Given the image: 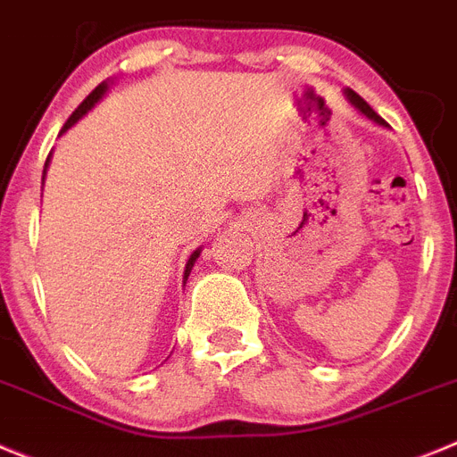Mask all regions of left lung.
Segmentation results:
<instances>
[{"label":"left lung","instance_id":"left-lung-1","mask_svg":"<svg viewBox=\"0 0 457 457\" xmlns=\"http://www.w3.org/2000/svg\"><path fill=\"white\" fill-rule=\"evenodd\" d=\"M344 93H346L348 102H351V104H353V106H355V109H357V111H360L361 116H367V118H369V120H373V122H376V125H380V127H387V122L382 120V118H380V116H378L376 111H373V109H371V106H369V104H367V102H364V100H361V97H360V96H357L355 90L346 88V90H344Z\"/></svg>","mask_w":457,"mask_h":457}]
</instances>
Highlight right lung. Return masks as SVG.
<instances>
[{"mask_svg":"<svg viewBox=\"0 0 457 457\" xmlns=\"http://www.w3.org/2000/svg\"><path fill=\"white\" fill-rule=\"evenodd\" d=\"M106 90H109V81H104V84H100V86H97V88L93 90V93H90V96L86 97V100L81 102L79 106H77V109H75V113H72V116L68 118V122H65V125H63V129H61V134H65V131H68L70 127L75 125V122H79L81 118H84L86 113H88V111L93 109V106H96L97 102L102 100V96H104ZM49 157H52V154H49ZM49 157H47V162H45V170H43V182H45V172H47V166H49ZM200 253H203V248H198V250H195V253L191 254V257H188V262H187V269H184V282H187V279H188V273H191L193 264H195V262H198Z\"/></svg>","mask_w":457,"mask_h":457,"instance_id":"1","label":"right lung"}]
</instances>
